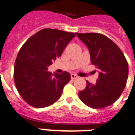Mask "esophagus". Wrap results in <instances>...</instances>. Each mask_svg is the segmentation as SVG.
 Listing matches in <instances>:
<instances>
[{"instance_id": "esophagus-1", "label": "esophagus", "mask_w": 135, "mask_h": 135, "mask_svg": "<svg viewBox=\"0 0 135 135\" xmlns=\"http://www.w3.org/2000/svg\"><path fill=\"white\" fill-rule=\"evenodd\" d=\"M71 79H78V76H76L74 74H71Z\"/></svg>"}]
</instances>
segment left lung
Masks as SVG:
<instances>
[{
    "label": "left lung",
    "mask_w": 135,
    "mask_h": 135,
    "mask_svg": "<svg viewBox=\"0 0 135 135\" xmlns=\"http://www.w3.org/2000/svg\"><path fill=\"white\" fill-rule=\"evenodd\" d=\"M88 47L91 64L98 71L96 84L86 81L84 90L79 91L81 101L93 108L109 106L120 97L127 83L128 64L120 49L98 33H76Z\"/></svg>",
    "instance_id": "1"
}]
</instances>
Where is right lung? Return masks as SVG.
<instances>
[{"mask_svg": "<svg viewBox=\"0 0 135 135\" xmlns=\"http://www.w3.org/2000/svg\"><path fill=\"white\" fill-rule=\"evenodd\" d=\"M75 37L73 32L43 29L20 49L15 62L14 80L20 95L29 105L45 108L60 98L71 75L66 71L51 74L47 69Z\"/></svg>", "mask_w": 135, "mask_h": 135, "instance_id": "obj_1", "label": "right lung"}]
</instances>
